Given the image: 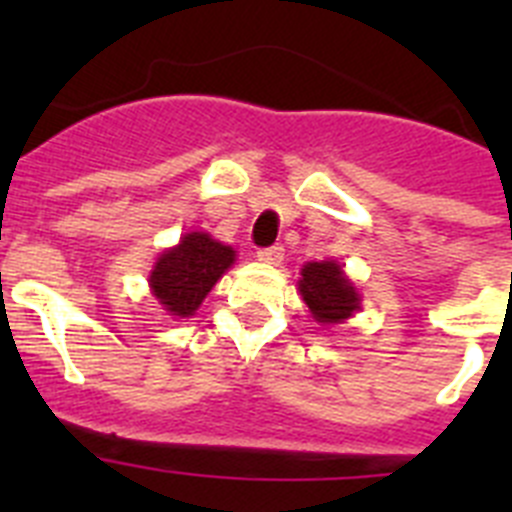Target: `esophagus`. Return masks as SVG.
Listing matches in <instances>:
<instances>
[{
	"label": "esophagus",
	"instance_id": "esophagus-1",
	"mask_svg": "<svg viewBox=\"0 0 512 512\" xmlns=\"http://www.w3.org/2000/svg\"><path fill=\"white\" fill-rule=\"evenodd\" d=\"M256 259L261 261V264H269V266H279L284 261V248L282 246H269V248H261L259 253H256Z\"/></svg>",
	"mask_w": 512,
	"mask_h": 512
}]
</instances>
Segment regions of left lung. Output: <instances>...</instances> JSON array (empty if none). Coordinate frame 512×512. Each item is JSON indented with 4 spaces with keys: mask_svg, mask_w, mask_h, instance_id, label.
Wrapping results in <instances>:
<instances>
[{
    "mask_svg": "<svg viewBox=\"0 0 512 512\" xmlns=\"http://www.w3.org/2000/svg\"><path fill=\"white\" fill-rule=\"evenodd\" d=\"M300 295L320 325H336L351 318L361 305V297L351 279L336 261H310L302 269Z\"/></svg>",
    "mask_w": 512,
    "mask_h": 512,
    "instance_id": "obj_1",
    "label": "left lung"
}]
</instances>
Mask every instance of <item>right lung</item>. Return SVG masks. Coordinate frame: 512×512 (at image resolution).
Listing matches in <instances>:
<instances>
[{
  "label": "right lung",
  "instance_id": "add662e5",
  "mask_svg": "<svg viewBox=\"0 0 512 512\" xmlns=\"http://www.w3.org/2000/svg\"><path fill=\"white\" fill-rule=\"evenodd\" d=\"M235 251L207 233L182 235L179 246L158 256L148 284L164 310L174 318H189L197 312L215 282L233 266Z\"/></svg>",
  "mask_w": 512,
  "mask_h": 512
}]
</instances>
